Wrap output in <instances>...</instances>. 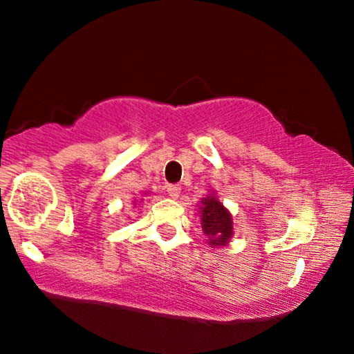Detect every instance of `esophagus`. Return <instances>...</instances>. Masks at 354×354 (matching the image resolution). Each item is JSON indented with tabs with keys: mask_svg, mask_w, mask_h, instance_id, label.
I'll return each instance as SVG.
<instances>
[{
	"mask_svg": "<svg viewBox=\"0 0 354 354\" xmlns=\"http://www.w3.org/2000/svg\"><path fill=\"white\" fill-rule=\"evenodd\" d=\"M168 196L169 198H173V200H176L178 196H180V193H181V186H178V185H171V186H168Z\"/></svg>",
	"mask_w": 354,
	"mask_h": 354,
	"instance_id": "34e87169",
	"label": "esophagus"
}]
</instances>
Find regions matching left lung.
Masks as SVG:
<instances>
[{"instance_id":"left-lung-1","label":"left lung","mask_w":354,"mask_h":354,"mask_svg":"<svg viewBox=\"0 0 354 354\" xmlns=\"http://www.w3.org/2000/svg\"><path fill=\"white\" fill-rule=\"evenodd\" d=\"M198 214H200L203 233L208 236L211 248H225L230 245L234 234V223L230 209L219 201L216 191L208 189L205 198L198 203Z\"/></svg>"}]
</instances>
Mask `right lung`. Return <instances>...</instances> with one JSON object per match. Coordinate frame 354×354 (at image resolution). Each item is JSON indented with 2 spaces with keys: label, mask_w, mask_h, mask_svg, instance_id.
I'll return each mask as SVG.
<instances>
[{
  "label": "right lung",
  "mask_w": 354,
  "mask_h": 354,
  "mask_svg": "<svg viewBox=\"0 0 354 354\" xmlns=\"http://www.w3.org/2000/svg\"><path fill=\"white\" fill-rule=\"evenodd\" d=\"M145 194H146V196H148V193H145ZM133 205H136V201H135V203H133Z\"/></svg>",
  "instance_id": "1"
}]
</instances>
